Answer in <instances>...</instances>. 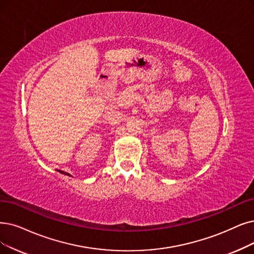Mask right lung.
Returning <instances> with one entry per match:
<instances>
[{
	"instance_id": "add662e5",
	"label": "right lung",
	"mask_w": 254,
	"mask_h": 254,
	"mask_svg": "<svg viewBox=\"0 0 254 254\" xmlns=\"http://www.w3.org/2000/svg\"><path fill=\"white\" fill-rule=\"evenodd\" d=\"M58 172L59 173H62V174H64V175H67V176H70L68 173H65V172H64V171H60V170H58Z\"/></svg>"
}]
</instances>
